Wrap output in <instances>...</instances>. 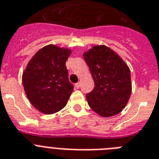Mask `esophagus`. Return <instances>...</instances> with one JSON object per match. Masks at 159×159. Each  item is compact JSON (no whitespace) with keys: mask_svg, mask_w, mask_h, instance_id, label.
Returning <instances> with one entry per match:
<instances>
[{"mask_svg":"<svg viewBox=\"0 0 159 159\" xmlns=\"http://www.w3.org/2000/svg\"><path fill=\"white\" fill-rule=\"evenodd\" d=\"M80 86H81V83H80V82H77V83L75 84V87L77 88V89H79Z\"/></svg>","mask_w":159,"mask_h":159,"instance_id":"obj_1","label":"esophagus"}]
</instances>
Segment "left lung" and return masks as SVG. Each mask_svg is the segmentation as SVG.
Listing matches in <instances>:
<instances>
[{"label": "left lung", "instance_id": "8db88e82", "mask_svg": "<svg viewBox=\"0 0 159 159\" xmlns=\"http://www.w3.org/2000/svg\"><path fill=\"white\" fill-rule=\"evenodd\" d=\"M94 82L86 95L90 108L100 116L111 117L122 111L132 93L129 66L116 52L105 45H95L83 53Z\"/></svg>", "mask_w": 159, "mask_h": 159}]
</instances>
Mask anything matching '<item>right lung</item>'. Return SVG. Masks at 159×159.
Returning a JSON list of instances; mask_svg holds the SVG:
<instances>
[{
	"mask_svg": "<svg viewBox=\"0 0 159 159\" xmlns=\"http://www.w3.org/2000/svg\"><path fill=\"white\" fill-rule=\"evenodd\" d=\"M72 50L55 44L40 48L22 73V84L30 102L41 113L54 114L63 109L73 90L65 63Z\"/></svg>",
	"mask_w": 159,
	"mask_h": 159,
	"instance_id": "obj_1",
	"label": "right lung"
}]
</instances>
